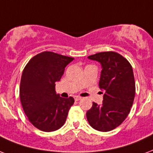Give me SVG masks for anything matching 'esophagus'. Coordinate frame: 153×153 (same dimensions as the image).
I'll return each mask as SVG.
<instances>
[{"label":"esophagus","instance_id":"34e87169","mask_svg":"<svg viewBox=\"0 0 153 153\" xmlns=\"http://www.w3.org/2000/svg\"><path fill=\"white\" fill-rule=\"evenodd\" d=\"M82 98L79 97V96H74V100H75V101H79V100H80Z\"/></svg>","mask_w":153,"mask_h":153}]
</instances>
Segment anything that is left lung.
Wrapping results in <instances>:
<instances>
[{"label":"left lung","mask_w":153,"mask_h":153,"mask_svg":"<svg viewBox=\"0 0 153 153\" xmlns=\"http://www.w3.org/2000/svg\"><path fill=\"white\" fill-rule=\"evenodd\" d=\"M102 65L100 88L104 91L101 105L93 102L87 111L90 125L100 131H111L128 115L136 94L133 71L124 57L114 51L100 52L88 56Z\"/></svg>","instance_id":"left-lung-1"}]
</instances>
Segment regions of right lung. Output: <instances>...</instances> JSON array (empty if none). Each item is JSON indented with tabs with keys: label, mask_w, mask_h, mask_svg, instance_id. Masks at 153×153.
Here are the masks:
<instances>
[{
	"label": "right lung",
	"mask_w": 153,
	"mask_h": 153,
	"mask_svg": "<svg viewBox=\"0 0 153 153\" xmlns=\"http://www.w3.org/2000/svg\"><path fill=\"white\" fill-rule=\"evenodd\" d=\"M74 58L44 51L30 59L22 72L20 99L30 122L43 131H53L63 125L73 97L56 95L55 82Z\"/></svg>",
	"instance_id": "add662e5"
}]
</instances>
